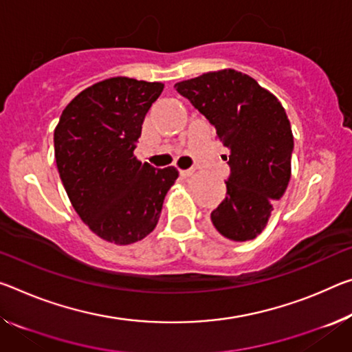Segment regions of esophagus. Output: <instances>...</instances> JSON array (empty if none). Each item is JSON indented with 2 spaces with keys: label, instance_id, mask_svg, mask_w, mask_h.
Segmentation results:
<instances>
[{
  "label": "esophagus",
  "instance_id": "esophagus-1",
  "mask_svg": "<svg viewBox=\"0 0 352 352\" xmlns=\"http://www.w3.org/2000/svg\"><path fill=\"white\" fill-rule=\"evenodd\" d=\"M194 174V169H185V170H180V175L182 177H191Z\"/></svg>",
  "mask_w": 352,
  "mask_h": 352
}]
</instances>
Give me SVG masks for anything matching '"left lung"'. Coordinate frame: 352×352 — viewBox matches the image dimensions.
I'll use <instances>...</instances> for the list:
<instances>
[{
    "label": "left lung",
    "instance_id": "8db88e82",
    "mask_svg": "<svg viewBox=\"0 0 352 352\" xmlns=\"http://www.w3.org/2000/svg\"><path fill=\"white\" fill-rule=\"evenodd\" d=\"M214 126L228 148L227 196L211 211L217 232L250 241L263 232L274 200L292 177L293 133L285 109L254 78L233 69L208 72L174 86Z\"/></svg>",
    "mask_w": 352,
    "mask_h": 352
}]
</instances>
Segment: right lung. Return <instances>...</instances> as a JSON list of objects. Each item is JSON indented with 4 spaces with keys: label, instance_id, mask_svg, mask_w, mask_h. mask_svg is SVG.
Here are the masks:
<instances>
[{
    "label": "right lung",
    "instance_id": "obj_1",
    "mask_svg": "<svg viewBox=\"0 0 352 352\" xmlns=\"http://www.w3.org/2000/svg\"><path fill=\"white\" fill-rule=\"evenodd\" d=\"M163 82L116 76L96 82L65 106L54 128L59 177L78 216L106 241L126 246L158 224L175 167L141 163L138 139Z\"/></svg>",
    "mask_w": 352,
    "mask_h": 352
}]
</instances>
